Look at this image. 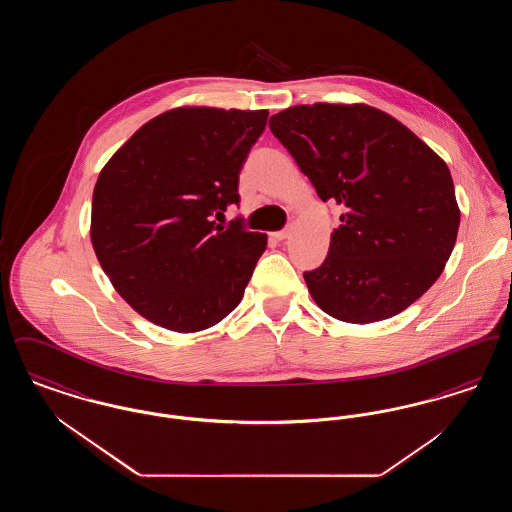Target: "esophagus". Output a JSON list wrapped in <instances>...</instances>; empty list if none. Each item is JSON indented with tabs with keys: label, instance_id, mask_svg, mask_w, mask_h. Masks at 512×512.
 Instances as JSON below:
<instances>
[{
	"label": "esophagus",
	"instance_id": "esophagus-1",
	"mask_svg": "<svg viewBox=\"0 0 512 512\" xmlns=\"http://www.w3.org/2000/svg\"><path fill=\"white\" fill-rule=\"evenodd\" d=\"M276 242H282V240H286V238H290V230H280V232H272L270 234Z\"/></svg>",
	"mask_w": 512,
	"mask_h": 512
}]
</instances>
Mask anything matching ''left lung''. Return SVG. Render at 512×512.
I'll return each mask as SVG.
<instances>
[{"label": "left lung", "mask_w": 512, "mask_h": 512, "mask_svg": "<svg viewBox=\"0 0 512 512\" xmlns=\"http://www.w3.org/2000/svg\"><path fill=\"white\" fill-rule=\"evenodd\" d=\"M268 126L318 197L345 207L326 261L303 274L318 307L370 324L428 292L461 224L453 178L438 153L365 103L295 105Z\"/></svg>", "instance_id": "obj_1"}]
</instances>
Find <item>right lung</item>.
Listing matches in <instances>:
<instances>
[{
    "mask_svg": "<svg viewBox=\"0 0 512 512\" xmlns=\"http://www.w3.org/2000/svg\"><path fill=\"white\" fill-rule=\"evenodd\" d=\"M267 109L176 107L138 128L101 169L90 238L122 299L178 334L207 330L242 301L267 234L217 224Z\"/></svg>",
    "mask_w": 512,
    "mask_h": 512,
    "instance_id": "obj_1",
    "label": "right lung"
}]
</instances>
